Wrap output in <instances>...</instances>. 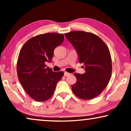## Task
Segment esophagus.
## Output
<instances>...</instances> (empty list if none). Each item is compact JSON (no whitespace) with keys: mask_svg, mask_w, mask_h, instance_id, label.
Returning a JSON list of instances; mask_svg holds the SVG:
<instances>
[{"mask_svg":"<svg viewBox=\"0 0 131 131\" xmlns=\"http://www.w3.org/2000/svg\"><path fill=\"white\" fill-rule=\"evenodd\" d=\"M70 74L69 73L66 72H66H64V76H69Z\"/></svg>","mask_w":131,"mask_h":131,"instance_id":"esophagus-1","label":"esophagus"}]
</instances>
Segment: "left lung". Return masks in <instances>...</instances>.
I'll list each match as a JSON object with an SVG mask.
<instances>
[{
    "label": "left lung",
    "instance_id": "left-lung-1",
    "mask_svg": "<svg viewBox=\"0 0 131 131\" xmlns=\"http://www.w3.org/2000/svg\"><path fill=\"white\" fill-rule=\"evenodd\" d=\"M65 36L79 55L86 71L74 73L76 83L71 86L75 95L82 100H91L103 92L112 76V62L110 51L105 42L94 33L73 31Z\"/></svg>",
    "mask_w": 131,
    "mask_h": 131
}]
</instances>
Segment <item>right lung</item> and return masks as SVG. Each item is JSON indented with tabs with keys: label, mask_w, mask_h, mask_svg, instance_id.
Listing matches in <instances>:
<instances>
[{
	"label": "right lung",
	"mask_w": 131,
	"mask_h": 131,
	"mask_svg": "<svg viewBox=\"0 0 131 131\" xmlns=\"http://www.w3.org/2000/svg\"><path fill=\"white\" fill-rule=\"evenodd\" d=\"M62 34L48 33L31 37L19 52L17 70L18 80L28 96L37 102L47 101L54 93L63 71L53 72L46 67L51 62L53 50L64 40Z\"/></svg>",
	"instance_id": "1"
}]
</instances>
